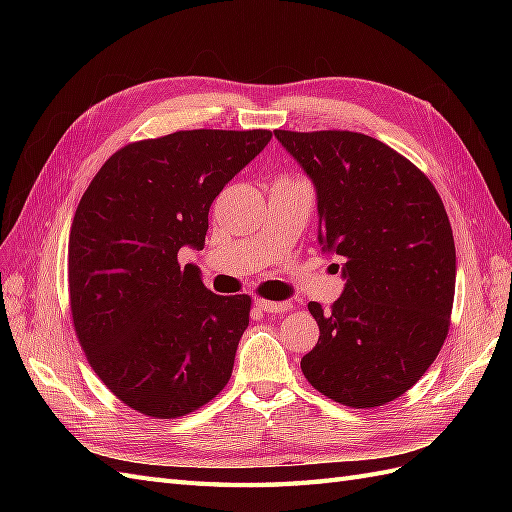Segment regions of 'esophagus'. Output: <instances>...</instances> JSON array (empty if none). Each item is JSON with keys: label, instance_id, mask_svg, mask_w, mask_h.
Instances as JSON below:
<instances>
[{"label": "esophagus", "instance_id": "1", "mask_svg": "<svg viewBox=\"0 0 512 512\" xmlns=\"http://www.w3.org/2000/svg\"><path fill=\"white\" fill-rule=\"evenodd\" d=\"M256 307L262 309V312H267V314H280V312H288V309L292 307V303L290 301H265V299H258Z\"/></svg>", "mask_w": 512, "mask_h": 512}]
</instances>
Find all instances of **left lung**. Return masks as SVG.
<instances>
[{
    "label": "left lung",
    "instance_id": "left-lung-1",
    "mask_svg": "<svg viewBox=\"0 0 512 512\" xmlns=\"http://www.w3.org/2000/svg\"><path fill=\"white\" fill-rule=\"evenodd\" d=\"M273 134L314 183L322 252L344 260L331 312L307 305L320 337L301 359L303 374L339 404L382 406L412 389L448 333L457 262L442 198L371 136Z\"/></svg>",
    "mask_w": 512,
    "mask_h": 512
}]
</instances>
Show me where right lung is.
<instances>
[{"label": "right lung", "instance_id": "1", "mask_svg": "<svg viewBox=\"0 0 512 512\" xmlns=\"http://www.w3.org/2000/svg\"><path fill=\"white\" fill-rule=\"evenodd\" d=\"M269 130H185L106 160L74 213L68 288L79 342L123 404L188 414L230 380L250 297L205 288L181 247L203 250L209 207Z\"/></svg>", "mask_w": 512, "mask_h": 512}]
</instances>
